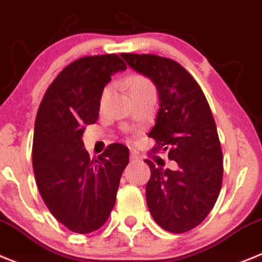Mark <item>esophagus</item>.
<instances>
[{
	"instance_id": "34e87169",
	"label": "esophagus",
	"mask_w": 262,
	"mask_h": 262,
	"mask_svg": "<svg viewBox=\"0 0 262 262\" xmlns=\"http://www.w3.org/2000/svg\"><path fill=\"white\" fill-rule=\"evenodd\" d=\"M140 160V157L137 154H134V152H132L130 154V162H138Z\"/></svg>"
}]
</instances>
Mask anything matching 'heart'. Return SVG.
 <instances>
[{"label": "heart", "mask_w": 262, "mask_h": 262, "mask_svg": "<svg viewBox=\"0 0 262 262\" xmlns=\"http://www.w3.org/2000/svg\"><path fill=\"white\" fill-rule=\"evenodd\" d=\"M128 86L130 94L148 93V91H154L155 93V86L151 82V79H148L147 77L141 74H134L129 77Z\"/></svg>", "instance_id": "1"}]
</instances>
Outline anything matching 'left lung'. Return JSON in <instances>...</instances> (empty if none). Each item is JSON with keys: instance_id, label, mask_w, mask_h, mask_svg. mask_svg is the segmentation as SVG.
<instances>
[{"instance_id": "obj_1", "label": "left lung", "mask_w": 262, "mask_h": 262, "mask_svg": "<svg viewBox=\"0 0 262 262\" xmlns=\"http://www.w3.org/2000/svg\"><path fill=\"white\" fill-rule=\"evenodd\" d=\"M121 56L157 86L160 107L148 137L155 141L152 151L168 148L179 166L172 171L145 160L151 171L148 210L160 227L183 234L206 218L222 188L223 155L213 114L200 84L179 62L157 55Z\"/></svg>"}]
</instances>
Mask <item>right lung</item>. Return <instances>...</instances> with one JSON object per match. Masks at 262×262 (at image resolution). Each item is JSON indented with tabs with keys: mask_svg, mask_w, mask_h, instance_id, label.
I'll return each mask as SVG.
<instances>
[{
	"mask_svg": "<svg viewBox=\"0 0 262 262\" xmlns=\"http://www.w3.org/2000/svg\"><path fill=\"white\" fill-rule=\"evenodd\" d=\"M125 69L115 53L73 61L49 84L37 110L32 142L37 189L52 215L77 234L107 222L129 163V148L121 143L90 159L82 141L84 126L98 120L111 75Z\"/></svg>",
	"mask_w": 262,
	"mask_h": 262,
	"instance_id": "add662e5",
	"label": "right lung"
}]
</instances>
